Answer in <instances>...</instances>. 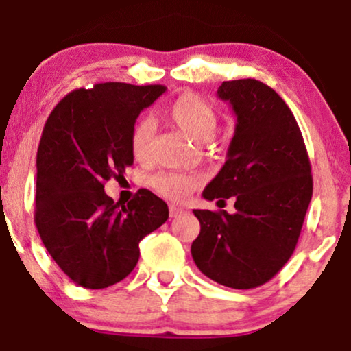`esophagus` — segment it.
Returning <instances> with one entry per match:
<instances>
[{"label": "esophagus", "instance_id": "obj_1", "mask_svg": "<svg viewBox=\"0 0 351 351\" xmlns=\"http://www.w3.org/2000/svg\"><path fill=\"white\" fill-rule=\"evenodd\" d=\"M181 213H184V209H183V208H180V206H175V204H170V216H171V217H176V216H180Z\"/></svg>", "mask_w": 351, "mask_h": 351}]
</instances>
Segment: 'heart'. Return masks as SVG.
Returning a JSON list of instances; mask_svg holds the SVG:
<instances>
[{"label":"heart","mask_w":351,"mask_h":351,"mask_svg":"<svg viewBox=\"0 0 351 351\" xmlns=\"http://www.w3.org/2000/svg\"><path fill=\"white\" fill-rule=\"evenodd\" d=\"M168 117L176 127L198 142H206L211 138L219 125V117L213 106L195 94L180 95L168 108ZM152 143L153 122L150 119L140 120L134 125L130 134V148L135 160L147 162L152 155ZM198 176L184 173H158L152 178V186L160 195L175 201L186 198L193 189L198 188Z\"/></svg>","instance_id":"obj_1"}]
</instances>
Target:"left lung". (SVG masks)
<instances>
[{
  "instance_id": "left-lung-1",
  "label": "left lung",
  "mask_w": 351,
  "mask_h": 351,
  "mask_svg": "<svg viewBox=\"0 0 351 351\" xmlns=\"http://www.w3.org/2000/svg\"><path fill=\"white\" fill-rule=\"evenodd\" d=\"M217 97L229 102L236 128L203 198H232L236 211L195 209L201 231L191 256L217 284L254 289L291 259L312 199V168L295 117L274 88L256 79L226 80Z\"/></svg>"
}]
</instances>
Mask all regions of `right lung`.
Instances as JSON below:
<instances>
[{
	"mask_svg": "<svg viewBox=\"0 0 351 351\" xmlns=\"http://www.w3.org/2000/svg\"><path fill=\"white\" fill-rule=\"evenodd\" d=\"M165 86L95 84L64 97L44 125L38 148L34 223L62 272L80 287L106 289L138 263L140 241L168 219V206L148 189L127 204L104 191L134 165L136 117Z\"/></svg>",
	"mask_w": 351,
	"mask_h": 351,
	"instance_id": "obj_1",
	"label": "right lung"
}]
</instances>
